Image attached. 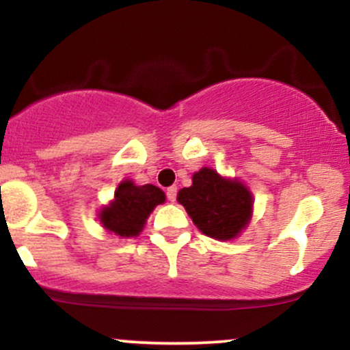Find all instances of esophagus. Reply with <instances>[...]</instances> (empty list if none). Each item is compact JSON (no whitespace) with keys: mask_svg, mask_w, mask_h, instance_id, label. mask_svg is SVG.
Instances as JSON below:
<instances>
[{"mask_svg":"<svg viewBox=\"0 0 350 350\" xmlns=\"http://www.w3.org/2000/svg\"><path fill=\"white\" fill-rule=\"evenodd\" d=\"M166 196H167V200H171V202H174L176 196H178V187H176V186L167 187V189H166Z\"/></svg>","mask_w":350,"mask_h":350,"instance_id":"1","label":"esophagus"}]
</instances>
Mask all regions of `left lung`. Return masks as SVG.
<instances>
[{
    "label": "left lung",
    "instance_id": "left-lung-1",
    "mask_svg": "<svg viewBox=\"0 0 350 350\" xmlns=\"http://www.w3.org/2000/svg\"><path fill=\"white\" fill-rule=\"evenodd\" d=\"M178 202L199 230L215 240L235 239L252 219V192L239 179L222 178L211 167L194 172L192 186L178 192Z\"/></svg>",
    "mask_w": 350,
    "mask_h": 350
}]
</instances>
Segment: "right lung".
<instances>
[{"mask_svg": "<svg viewBox=\"0 0 350 350\" xmlns=\"http://www.w3.org/2000/svg\"><path fill=\"white\" fill-rule=\"evenodd\" d=\"M166 196L152 184L136 186L133 180L124 179L115 191V199L100 211V222L115 235L136 237L143 230L146 219L158 204H163Z\"/></svg>", "mask_w": 350, "mask_h": 350, "instance_id": "obj_1", "label": "right lung"}]
</instances>
